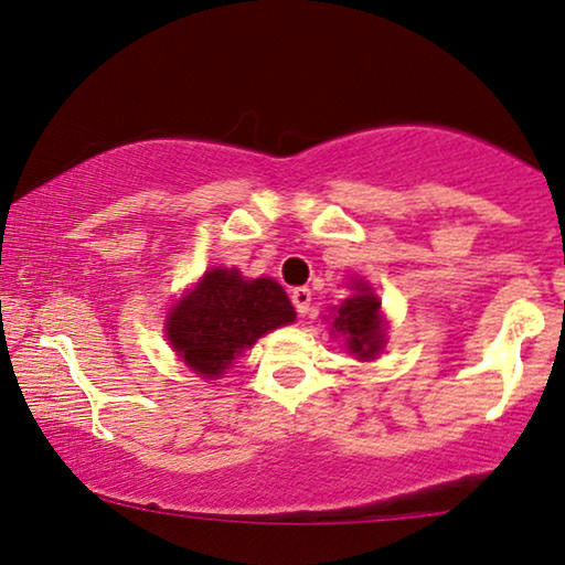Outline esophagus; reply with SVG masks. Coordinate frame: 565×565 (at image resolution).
<instances>
[{
	"mask_svg": "<svg viewBox=\"0 0 565 565\" xmlns=\"http://www.w3.org/2000/svg\"><path fill=\"white\" fill-rule=\"evenodd\" d=\"M291 305L297 309L299 317H307L309 305H312V291H309L307 286H297V289H291Z\"/></svg>",
	"mask_w": 565,
	"mask_h": 565,
	"instance_id": "obj_1",
	"label": "esophagus"
}]
</instances>
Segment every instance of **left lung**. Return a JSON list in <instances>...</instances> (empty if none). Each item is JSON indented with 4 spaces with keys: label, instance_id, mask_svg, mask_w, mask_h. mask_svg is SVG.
Here are the masks:
<instances>
[{
    "label": "left lung",
    "instance_id": "1",
    "mask_svg": "<svg viewBox=\"0 0 565 565\" xmlns=\"http://www.w3.org/2000/svg\"><path fill=\"white\" fill-rule=\"evenodd\" d=\"M353 297L335 307L332 332L343 335L348 353L359 361H373L386 345V324L381 317V299L363 279L353 281Z\"/></svg>",
    "mask_w": 565,
    "mask_h": 565
}]
</instances>
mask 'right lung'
I'll return each mask as SVG.
<instances>
[{
	"label": "right lung",
	"mask_w": 565,
	"mask_h": 565,
	"mask_svg": "<svg viewBox=\"0 0 565 565\" xmlns=\"http://www.w3.org/2000/svg\"><path fill=\"white\" fill-rule=\"evenodd\" d=\"M289 297L274 279H243L237 268H212L166 317V338L204 379H220L268 330L294 322Z\"/></svg>",
	"instance_id": "add662e5"
}]
</instances>
